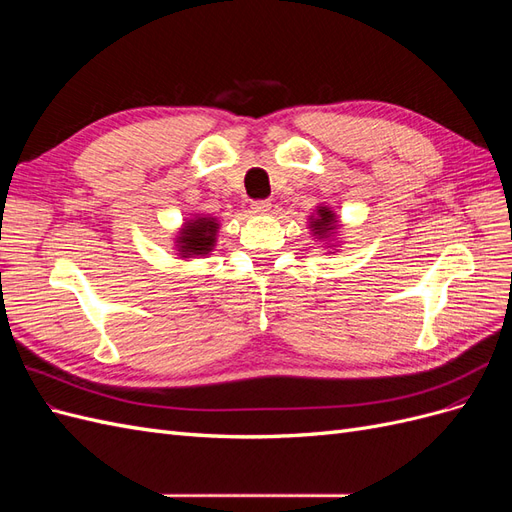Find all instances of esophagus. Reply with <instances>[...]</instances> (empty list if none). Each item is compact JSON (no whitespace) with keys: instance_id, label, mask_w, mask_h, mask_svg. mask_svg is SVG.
<instances>
[{"instance_id":"1","label":"esophagus","mask_w":512,"mask_h":512,"mask_svg":"<svg viewBox=\"0 0 512 512\" xmlns=\"http://www.w3.org/2000/svg\"><path fill=\"white\" fill-rule=\"evenodd\" d=\"M250 209H252V213H256V215H265V213L271 211V203H269V200H254Z\"/></svg>"}]
</instances>
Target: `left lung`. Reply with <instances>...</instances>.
I'll return each mask as SVG.
<instances>
[{
  "label": "left lung",
  "mask_w": 512,
  "mask_h": 512,
  "mask_svg": "<svg viewBox=\"0 0 512 512\" xmlns=\"http://www.w3.org/2000/svg\"><path fill=\"white\" fill-rule=\"evenodd\" d=\"M309 228H312L318 237L331 235V232L337 228L335 213L329 211L327 207H320L318 209V218H312V222H309Z\"/></svg>",
  "instance_id": "1"
}]
</instances>
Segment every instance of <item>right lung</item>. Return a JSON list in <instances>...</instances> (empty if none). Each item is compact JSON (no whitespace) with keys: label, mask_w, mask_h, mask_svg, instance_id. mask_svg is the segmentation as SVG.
Segmentation results:
<instances>
[{"label":"right lung","mask_w":512,"mask_h":512,"mask_svg":"<svg viewBox=\"0 0 512 512\" xmlns=\"http://www.w3.org/2000/svg\"><path fill=\"white\" fill-rule=\"evenodd\" d=\"M220 224L213 218H198L190 220L181 228V237H177V247L181 258L203 256L209 254L215 245V235H218Z\"/></svg>","instance_id":"1"}]
</instances>
